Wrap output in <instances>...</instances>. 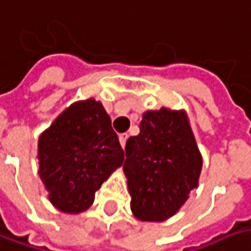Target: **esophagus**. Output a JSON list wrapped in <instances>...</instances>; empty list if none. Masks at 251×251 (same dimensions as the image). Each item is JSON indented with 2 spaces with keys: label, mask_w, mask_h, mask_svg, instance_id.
Wrapping results in <instances>:
<instances>
[{
  "label": "esophagus",
  "mask_w": 251,
  "mask_h": 251,
  "mask_svg": "<svg viewBox=\"0 0 251 251\" xmlns=\"http://www.w3.org/2000/svg\"><path fill=\"white\" fill-rule=\"evenodd\" d=\"M126 140H127V135H126V133H122V135L119 136V142H121V145H122V148H125Z\"/></svg>",
  "instance_id": "esophagus-1"
}]
</instances>
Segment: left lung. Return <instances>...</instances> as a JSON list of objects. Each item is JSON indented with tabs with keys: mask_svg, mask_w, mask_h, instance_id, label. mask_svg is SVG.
<instances>
[{
	"mask_svg": "<svg viewBox=\"0 0 251 251\" xmlns=\"http://www.w3.org/2000/svg\"><path fill=\"white\" fill-rule=\"evenodd\" d=\"M139 129L125 148L130 209L142 222H163L198 187L201 155L184 111L145 112Z\"/></svg>",
	"mask_w": 251,
	"mask_h": 251,
	"instance_id": "1",
	"label": "left lung"
}]
</instances>
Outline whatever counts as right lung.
<instances>
[{
  "label": "right lung",
  "mask_w": 251,
  "mask_h": 251,
  "mask_svg": "<svg viewBox=\"0 0 251 251\" xmlns=\"http://www.w3.org/2000/svg\"><path fill=\"white\" fill-rule=\"evenodd\" d=\"M124 159L109 115L92 98L72 103L38 139L39 177L64 213L91 207L96 190Z\"/></svg>",
  "instance_id": "obj_1"
}]
</instances>
